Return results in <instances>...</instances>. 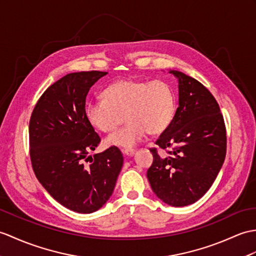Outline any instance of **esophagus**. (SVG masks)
I'll return each mask as SVG.
<instances>
[{
  "label": "esophagus",
  "mask_w": 256,
  "mask_h": 256,
  "mask_svg": "<svg viewBox=\"0 0 256 256\" xmlns=\"http://www.w3.org/2000/svg\"><path fill=\"white\" fill-rule=\"evenodd\" d=\"M122 152H123V155H124V156H126V157H132V156L134 155L135 150H122Z\"/></svg>",
  "instance_id": "1"
}]
</instances>
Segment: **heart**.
Masks as SVG:
<instances>
[{
  "label": "heart",
  "mask_w": 256,
  "mask_h": 256,
  "mask_svg": "<svg viewBox=\"0 0 256 256\" xmlns=\"http://www.w3.org/2000/svg\"><path fill=\"white\" fill-rule=\"evenodd\" d=\"M104 98L86 104L88 121L102 132H112L124 120L126 126L104 140L106 146L132 148L150 134H159L169 126L174 114V96L162 80H120L104 92Z\"/></svg>",
  "instance_id": "1"
}]
</instances>
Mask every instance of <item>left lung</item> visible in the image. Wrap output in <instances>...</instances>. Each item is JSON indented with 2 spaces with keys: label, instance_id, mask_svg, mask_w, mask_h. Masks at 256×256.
I'll list each match as a JSON object with an SVG mask.
<instances>
[{
  "label": "left lung",
  "instance_id": "8db88e82",
  "mask_svg": "<svg viewBox=\"0 0 256 256\" xmlns=\"http://www.w3.org/2000/svg\"><path fill=\"white\" fill-rule=\"evenodd\" d=\"M179 82V106L156 140L162 158L152 148L154 162L147 171L152 190L164 203L182 207L195 203L208 191L226 157L227 136L216 99L204 85L179 70H170Z\"/></svg>",
  "mask_w": 256,
  "mask_h": 256
}]
</instances>
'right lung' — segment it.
Returning a JSON list of instances; mask_svg holds the SVG:
<instances>
[{
  "instance_id": "add662e5",
  "label": "right lung",
  "mask_w": 256,
  "mask_h": 256,
  "mask_svg": "<svg viewBox=\"0 0 256 256\" xmlns=\"http://www.w3.org/2000/svg\"><path fill=\"white\" fill-rule=\"evenodd\" d=\"M106 72L70 73L56 82L38 100L29 122L32 169L46 192L66 208L90 214L114 193L123 156L112 146L88 156L100 138L85 110L90 87ZM90 158V164L84 162Z\"/></svg>"
}]
</instances>
